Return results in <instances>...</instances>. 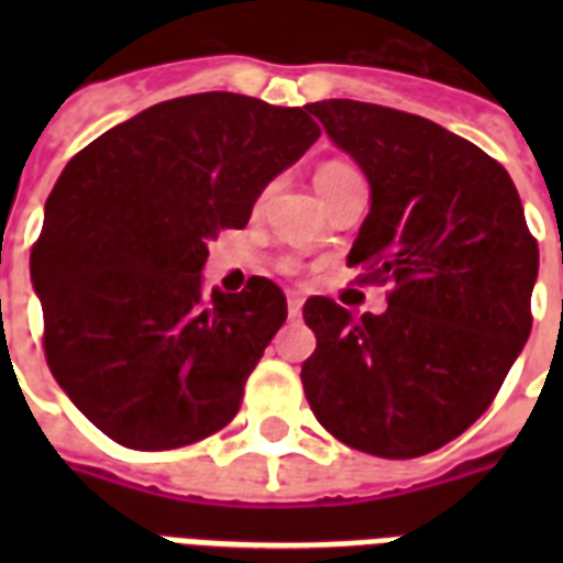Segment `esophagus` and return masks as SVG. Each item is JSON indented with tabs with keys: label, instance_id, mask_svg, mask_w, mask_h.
I'll list each match as a JSON object with an SVG mask.
<instances>
[{
	"label": "esophagus",
	"instance_id": "obj_1",
	"mask_svg": "<svg viewBox=\"0 0 563 563\" xmlns=\"http://www.w3.org/2000/svg\"><path fill=\"white\" fill-rule=\"evenodd\" d=\"M300 309H303V298L300 295H289V318H300Z\"/></svg>",
	"mask_w": 563,
	"mask_h": 563
}]
</instances>
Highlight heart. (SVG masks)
I'll return each instance as SVG.
<instances>
[{
    "mask_svg": "<svg viewBox=\"0 0 563 563\" xmlns=\"http://www.w3.org/2000/svg\"><path fill=\"white\" fill-rule=\"evenodd\" d=\"M339 172H347V166H342V163H330V166H324V169L318 172V178H327V175H339Z\"/></svg>",
    "mask_w": 563,
    "mask_h": 563,
    "instance_id": "1",
    "label": "heart"
}]
</instances>
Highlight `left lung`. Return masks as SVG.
<instances>
[{"instance_id":"1","label":"left lung","mask_w":563,"mask_h":563,"mask_svg":"<svg viewBox=\"0 0 563 563\" xmlns=\"http://www.w3.org/2000/svg\"><path fill=\"white\" fill-rule=\"evenodd\" d=\"M360 163L371 212L347 265L388 283V309L353 316L309 298L316 353L300 379L318 423L362 453L415 459L488 409L532 333L538 242L515 180L464 136L415 113L307 104Z\"/></svg>"}]
</instances>
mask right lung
<instances>
[{
	"mask_svg": "<svg viewBox=\"0 0 563 563\" xmlns=\"http://www.w3.org/2000/svg\"><path fill=\"white\" fill-rule=\"evenodd\" d=\"M318 136L307 108L195 92L66 163L31 247V283L48 368L104 435L175 450L233 420L286 321V295L265 277L207 295V242L245 228L263 189Z\"/></svg>",
	"mask_w": 563,
	"mask_h": 563,
	"instance_id": "right-lung-1",
	"label": "right lung"
}]
</instances>
